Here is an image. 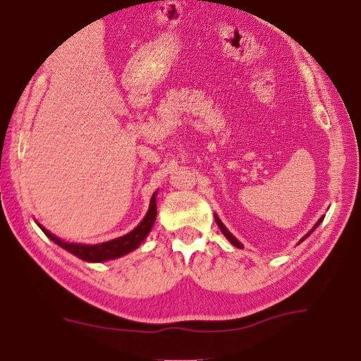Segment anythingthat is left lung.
Instances as JSON below:
<instances>
[{"mask_svg": "<svg viewBox=\"0 0 361 361\" xmlns=\"http://www.w3.org/2000/svg\"><path fill=\"white\" fill-rule=\"evenodd\" d=\"M322 219H324V217H321V219L318 220V222H316V225H314V227H313V230H314L316 227H318V225L321 224V220H322ZM215 222H217V225H219V228H220V230H222V233H224L225 236H227V240L230 241V243H232L233 246H236V248H243V245H241V243H240V241H238V240H236V238H235V236H233L232 233H230L227 228H225V225H224L222 222H220V219L217 217V215H215ZM313 230H311V232H310L308 235H311V233H313ZM308 235H306V236H308ZM306 236H305V238H306ZM305 238H303V240H305Z\"/></svg>", "mask_w": 361, "mask_h": 361, "instance_id": "1", "label": "left lung"}]
</instances>
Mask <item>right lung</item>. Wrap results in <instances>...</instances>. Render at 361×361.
I'll return each mask as SVG.
<instances>
[{"label":"right lung","instance_id":"obj_1","mask_svg":"<svg viewBox=\"0 0 361 361\" xmlns=\"http://www.w3.org/2000/svg\"><path fill=\"white\" fill-rule=\"evenodd\" d=\"M155 195H157V192H154V196L150 197V206L146 217L141 220V224H139L133 232L123 235L120 238L105 241V243H100V245L68 243V241H63L58 238V236L48 232V230L42 227V225L40 228L43 230V233H45L51 241H55L58 246H61L63 250H66L71 252V255L80 257L82 261L104 262V261L116 259V257H121L128 255V252L136 250L137 246L142 243L144 238L149 235L150 228H152V225L155 222V217H157V202H155Z\"/></svg>","mask_w":361,"mask_h":361}]
</instances>
